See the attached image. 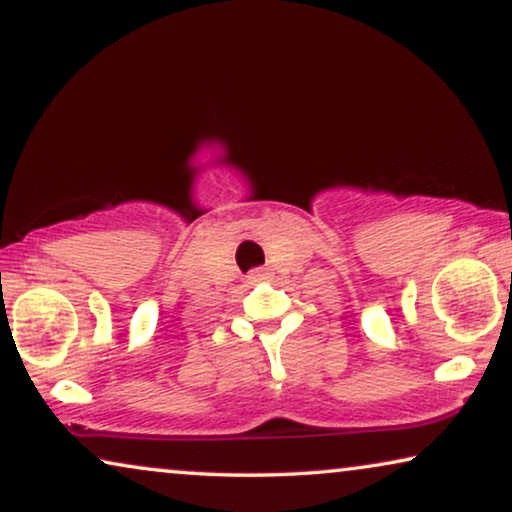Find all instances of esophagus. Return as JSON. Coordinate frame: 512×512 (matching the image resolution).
Wrapping results in <instances>:
<instances>
[{"mask_svg":"<svg viewBox=\"0 0 512 512\" xmlns=\"http://www.w3.org/2000/svg\"><path fill=\"white\" fill-rule=\"evenodd\" d=\"M265 275H268V272H263V270H256V272H251V279H263Z\"/></svg>","mask_w":512,"mask_h":512,"instance_id":"34e87169","label":"esophagus"}]
</instances>
